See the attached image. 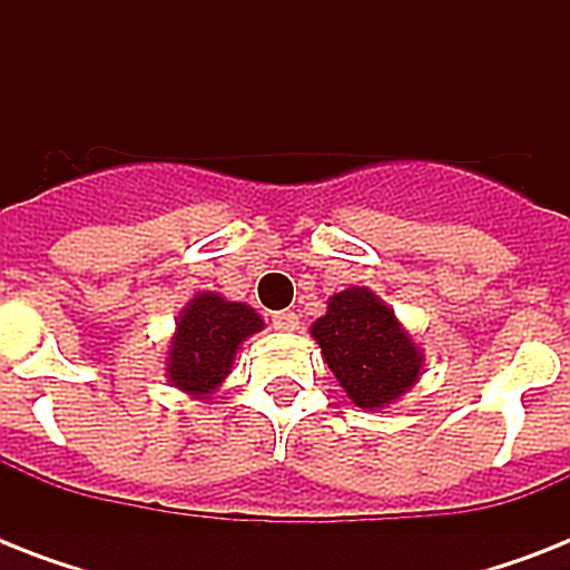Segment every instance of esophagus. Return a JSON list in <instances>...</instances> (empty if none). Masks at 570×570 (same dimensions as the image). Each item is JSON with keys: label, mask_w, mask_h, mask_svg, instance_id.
Instances as JSON below:
<instances>
[{"label": "esophagus", "mask_w": 570, "mask_h": 570, "mask_svg": "<svg viewBox=\"0 0 570 570\" xmlns=\"http://www.w3.org/2000/svg\"><path fill=\"white\" fill-rule=\"evenodd\" d=\"M272 325H275L277 331H295V328H298V313H295V311L272 313Z\"/></svg>", "instance_id": "34e87169"}]
</instances>
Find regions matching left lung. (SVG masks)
Returning <instances> with one entry per match:
<instances>
[{
	"label": "left lung",
	"mask_w": 570,
	"mask_h": 570,
	"mask_svg": "<svg viewBox=\"0 0 570 570\" xmlns=\"http://www.w3.org/2000/svg\"><path fill=\"white\" fill-rule=\"evenodd\" d=\"M311 334L357 407H381L402 396L423 366V355L393 311L364 286L334 295Z\"/></svg>",
	"instance_id": "left-lung-1"
}]
</instances>
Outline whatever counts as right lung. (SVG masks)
Segmentation results:
<instances>
[{
  "label": "right lung",
  "mask_w": 570,
  "mask_h": 570,
  "mask_svg": "<svg viewBox=\"0 0 570 570\" xmlns=\"http://www.w3.org/2000/svg\"><path fill=\"white\" fill-rule=\"evenodd\" d=\"M263 320L248 304L224 302L222 295H195L177 322L168 352V379L191 396L213 393L227 373L245 337L257 334Z\"/></svg>",
  "instance_id": "obj_1"
}]
</instances>
